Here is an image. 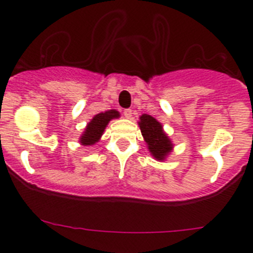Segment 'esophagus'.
Wrapping results in <instances>:
<instances>
[{"label": "esophagus", "instance_id": "obj_1", "mask_svg": "<svg viewBox=\"0 0 253 253\" xmlns=\"http://www.w3.org/2000/svg\"><path fill=\"white\" fill-rule=\"evenodd\" d=\"M131 114H133L131 109H125L124 110V116L125 118H128V119H130L131 118Z\"/></svg>", "mask_w": 253, "mask_h": 253}]
</instances>
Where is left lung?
<instances>
[{
  "label": "left lung",
  "mask_w": 253,
  "mask_h": 253,
  "mask_svg": "<svg viewBox=\"0 0 253 253\" xmlns=\"http://www.w3.org/2000/svg\"><path fill=\"white\" fill-rule=\"evenodd\" d=\"M139 126L152 156L156 160H165V157L171 152L172 144L169 137L162 130V125L151 115L144 114L140 116Z\"/></svg>",
  "instance_id": "left-lung-1"
}]
</instances>
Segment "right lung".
Returning a JSON list of instances; mask_svg holds the SVG:
<instances>
[{
    "instance_id": "add662e5",
    "label": "right lung",
    "mask_w": 253,
    "mask_h": 253,
    "mask_svg": "<svg viewBox=\"0 0 253 253\" xmlns=\"http://www.w3.org/2000/svg\"><path fill=\"white\" fill-rule=\"evenodd\" d=\"M114 118H119V113L116 110L105 111V113H100L93 116V119L87 124L86 130H84L81 139H80L82 144L84 146H92V144H95L100 139L102 133H104L106 125Z\"/></svg>"
}]
</instances>
